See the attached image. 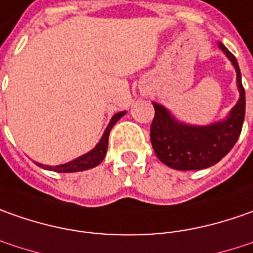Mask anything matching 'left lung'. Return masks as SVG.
Segmentation results:
<instances>
[{"mask_svg":"<svg viewBox=\"0 0 253 253\" xmlns=\"http://www.w3.org/2000/svg\"><path fill=\"white\" fill-rule=\"evenodd\" d=\"M218 47L230 58L237 71L240 91L238 103L231 109L225 120L209 126H190L180 123L162 105L154 102L151 123V144L158 160L178 170H196L209 168L224 158L235 145L245 118V89L241 81L238 61L228 48L218 42Z\"/></svg>","mask_w":253,"mask_h":253,"instance_id":"left-lung-1","label":"left lung"}]
</instances>
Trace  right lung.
<instances>
[{
	"mask_svg": "<svg viewBox=\"0 0 253 253\" xmlns=\"http://www.w3.org/2000/svg\"><path fill=\"white\" fill-rule=\"evenodd\" d=\"M126 112H119L116 113L113 118L110 119L109 125L106 127L105 133L102 135L100 141L96 144V147L91 150L89 153L84 154L81 157H78L77 160H73V161L67 162V164H63V165H56V167H48V165H43V164H38L39 167L44 168V169L48 170H54V172H78V170H86L91 169L93 167L99 165L100 162L103 161L105 155H106V151H108V140H109V134L112 127L116 125L119 119L122 116H125Z\"/></svg>",
	"mask_w": 253,
	"mask_h": 253,
	"instance_id": "1",
	"label": "right lung"
}]
</instances>
